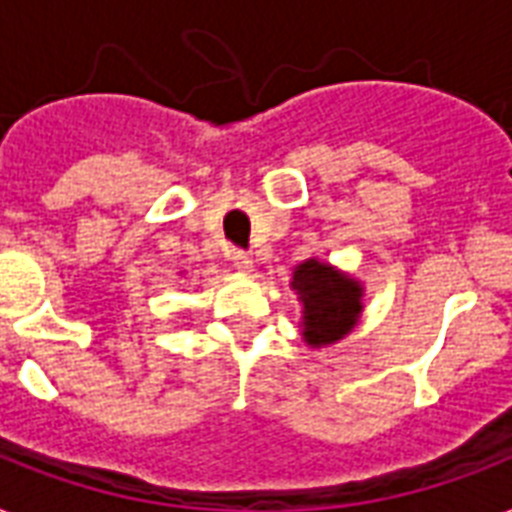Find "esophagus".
<instances>
[{"mask_svg": "<svg viewBox=\"0 0 512 512\" xmlns=\"http://www.w3.org/2000/svg\"><path fill=\"white\" fill-rule=\"evenodd\" d=\"M231 263H233V268L241 273L255 271V260H252V255H247V252H239V249H236V252H231Z\"/></svg>", "mask_w": 512, "mask_h": 512, "instance_id": "1", "label": "esophagus"}]
</instances>
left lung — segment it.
<instances>
[{
  "instance_id": "left-lung-1",
  "label": "left lung",
  "mask_w": 512,
  "mask_h": 512,
  "mask_svg": "<svg viewBox=\"0 0 512 512\" xmlns=\"http://www.w3.org/2000/svg\"><path fill=\"white\" fill-rule=\"evenodd\" d=\"M289 287L303 303L300 337L308 348H329L358 327L364 313V284L350 273L308 257L295 265Z\"/></svg>"
}]
</instances>
